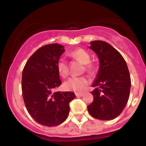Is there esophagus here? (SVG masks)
Listing matches in <instances>:
<instances>
[{"mask_svg": "<svg viewBox=\"0 0 146 146\" xmlns=\"http://www.w3.org/2000/svg\"><path fill=\"white\" fill-rule=\"evenodd\" d=\"M75 95H76V97H78V98H80V97H82L84 95V93H75Z\"/></svg>", "mask_w": 146, "mask_h": 146, "instance_id": "esophagus-1", "label": "esophagus"}]
</instances>
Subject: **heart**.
Wrapping results in <instances>:
<instances>
[{
	"label": "heart",
	"instance_id": "1",
	"mask_svg": "<svg viewBox=\"0 0 146 146\" xmlns=\"http://www.w3.org/2000/svg\"><path fill=\"white\" fill-rule=\"evenodd\" d=\"M69 56L80 60L84 64L85 69L87 71H92L94 68V64L90 62V56L88 51L82 48L72 51L69 53ZM57 71L61 77L65 78L68 74V64L64 58H60L56 64ZM88 84V79L85 76L71 77L63 84L65 90H72L75 92H82L86 88Z\"/></svg>",
	"mask_w": 146,
	"mask_h": 146
}]
</instances>
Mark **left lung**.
<instances>
[{
	"label": "left lung",
	"mask_w": 146,
	"mask_h": 146,
	"mask_svg": "<svg viewBox=\"0 0 146 146\" xmlns=\"http://www.w3.org/2000/svg\"><path fill=\"white\" fill-rule=\"evenodd\" d=\"M90 48L100 60L98 77L92 86L93 101L87 106L92 117L111 120L118 117L128 101L131 80L128 66L121 53L106 42H90Z\"/></svg>",
	"instance_id": "1"
}]
</instances>
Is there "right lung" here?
Wrapping results in <instances>:
<instances>
[{"label": "right lung", "instance_id": "right-lung-1", "mask_svg": "<svg viewBox=\"0 0 146 146\" xmlns=\"http://www.w3.org/2000/svg\"><path fill=\"white\" fill-rule=\"evenodd\" d=\"M63 46H41L29 58L22 75V93L28 113L40 124L56 126L69 114V104L75 98L73 92L56 91L62 82L56 64L64 52Z\"/></svg>", "mask_w": 146, "mask_h": 146}]
</instances>
